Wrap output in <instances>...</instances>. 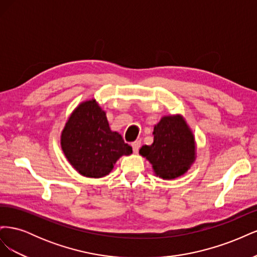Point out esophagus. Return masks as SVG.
<instances>
[{"label": "esophagus", "mask_w": 257, "mask_h": 257, "mask_svg": "<svg viewBox=\"0 0 257 257\" xmlns=\"http://www.w3.org/2000/svg\"><path fill=\"white\" fill-rule=\"evenodd\" d=\"M141 141H135L134 143H132V148H133V151L137 152L139 150V148H141Z\"/></svg>", "instance_id": "34e87169"}]
</instances>
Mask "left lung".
<instances>
[{
    "instance_id": "1",
    "label": "left lung",
    "mask_w": 257,
    "mask_h": 257,
    "mask_svg": "<svg viewBox=\"0 0 257 257\" xmlns=\"http://www.w3.org/2000/svg\"><path fill=\"white\" fill-rule=\"evenodd\" d=\"M153 135V144L143 146L139 154L151 163L154 174L172 180L188 172L196 159V145L183 116H163L154 125Z\"/></svg>"
}]
</instances>
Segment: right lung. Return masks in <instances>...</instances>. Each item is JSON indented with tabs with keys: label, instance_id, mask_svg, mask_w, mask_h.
<instances>
[{
	"label": "right lung",
	"instance_id": "obj_1",
	"mask_svg": "<svg viewBox=\"0 0 257 257\" xmlns=\"http://www.w3.org/2000/svg\"><path fill=\"white\" fill-rule=\"evenodd\" d=\"M61 147L69 164L88 178L107 176L122 155L133 152L122 136L110 130L106 112L94 98L79 104L69 115Z\"/></svg>",
	"mask_w": 257,
	"mask_h": 257
}]
</instances>
